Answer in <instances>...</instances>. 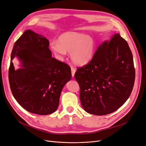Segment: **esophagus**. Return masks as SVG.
Wrapping results in <instances>:
<instances>
[{
    "instance_id": "esophagus-1",
    "label": "esophagus",
    "mask_w": 146,
    "mask_h": 146,
    "mask_svg": "<svg viewBox=\"0 0 146 146\" xmlns=\"http://www.w3.org/2000/svg\"><path fill=\"white\" fill-rule=\"evenodd\" d=\"M75 71H76V69H75L74 67L71 66V73H72V77H74V75H75Z\"/></svg>"
}]
</instances>
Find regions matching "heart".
Returning a JSON list of instances; mask_svg holds the SVG:
<instances>
[{
  "label": "heart",
  "instance_id": "b5f03b06",
  "mask_svg": "<svg viewBox=\"0 0 146 146\" xmlns=\"http://www.w3.org/2000/svg\"><path fill=\"white\" fill-rule=\"evenodd\" d=\"M50 49L58 59L70 53L72 61L76 65H84L91 61L95 53V43L88 35L74 32L62 34L58 41L50 42Z\"/></svg>",
  "mask_w": 146,
  "mask_h": 146
}]
</instances>
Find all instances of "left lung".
Instances as JSON below:
<instances>
[{
    "label": "left lung",
    "instance_id": "obj_1",
    "mask_svg": "<svg viewBox=\"0 0 146 146\" xmlns=\"http://www.w3.org/2000/svg\"><path fill=\"white\" fill-rule=\"evenodd\" d=\"M135 77L131 49L115 33L98 46L89 64L78 68L75 74L83 108L97 115L114 112L129 98Z\"/></svg>",
    "mask_w": 146,
    "mask_h": 146
}]
</instances>
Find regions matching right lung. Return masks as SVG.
Masks as SVG:
<instances>
[{"label":"right lung","mask_w":146,"mask_h":146,"mask_svg":"<svg viewBox=\"0 0 146 146\" xmlns=\"http://www.w3.org/2000/svg\"><path fill=\"white\" fill-rule=\"evenodd\" d=\"M48 40L31 30L15 42L11 56L9 81L13 96L27 111L39 115L55 112L64 86L71 79L67 64L51 56ZM17 57L21 68L12 60Z\"/></svg>","instance_id":"obj_1"}]
</instances>
